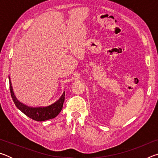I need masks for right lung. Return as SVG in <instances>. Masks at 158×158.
<instances>
[{"instance_id":"obj_1","label":"right lung","mask_w":158,"mask_h":158,"mask_svg":"<svg viewBox=\"0 0 158 158\" xmlns=\"http://www.w3.org/2000/svg\"><path fill=\"white\" fill-rule=\"evenodd\" d=\"M10 81V90L11 93L12 98L13 102L15 104L17 107L20 111L23 112L26 116L31 118L33 120L37 121H44L47 120H49L53 118L56 116H57L58 114L60 113L63 109V105L64 100H65V92L61 96L60 98L55 103L52 104V105H49L46 107H30L25 105H23L20 102L14 94V92L12 90V84L10 81V79L9 77Z\"/></svg>"}]
</instances>
